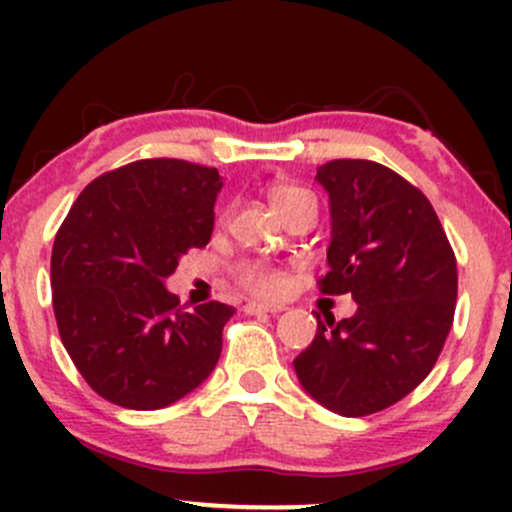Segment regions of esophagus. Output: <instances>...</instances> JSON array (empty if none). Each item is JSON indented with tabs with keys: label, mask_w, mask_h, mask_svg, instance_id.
<instances>
[{
	"label": "esophagus",
	"mask_w": 512,
	"mask_h": 512,
	"mask_svg": "<svg viewBox=\"0 0 512 512\" xmlns=\"http://www.w3.org/2000/svg\"><path fill=\"white\" fill-rule=\"evenodd\" d=\"M245 315H262V313H281L284 305H269V303H260V301H248L243 305Z\"/></svg>",
	"instance_id": "34e87169"
}]
</instances>
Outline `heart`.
<instances>
[{
	"label": "heart",
	"instance_id": "b5f03b06",
	"mask_svg": "<svg viewBox=\"0 0 512 512\" xmlns=\"http://www.w3.org/2000/svg\"><path fill=\"white\" fill-rule=\"evenodd\" d=\"M269 202L272 207L279 211H284L286 207H291L293 202L298 199L310 197L308 192L301 190V187L289 185V182H276V185L269 187ZM238 281L243 289H248L250 293H257V296H279L284 291V276H281L276 269L264 267V264H255V262H245L238 267Z\"/></svg>",
	"mask_w": 512,
	"mask_h": 512
}]
</instances>
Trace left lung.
I'll return each instance as SVG.
<instances>
[{"label": "left lung", "mask_w": 512, "mask_h": 512, "mask_svg": "<svg viewBox=\"0 0 512 512\" xmlns=\"http://www.w3.org/2000/svg\"><path fill=\"white\" fill-rule=\"evenodd\" d=\"M330 195L327 296L351 293L356 313L317 317L296 356L298 380L342 416H368L407 397L436 366L452 327L457 262L436 211L395 170L361 158L317 168Z\"/></svg>", "instance_id": "8db88e82"}]
</instances>
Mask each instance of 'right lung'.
Segmentation results:
<instances>
[{"label":"right lung","instance_id":"obj_1","mask_svg":"<svg viewBox=\"0 0 512 512\" xmlns=\"http://www.w3.org/2000/svg\"><path fill=\"white\" fill-rule=\"evenodd\" d=\"M216 168L146 158L96 178L52 245L57 330L84 380L125 409H163L209 378L236 310H182L163 281L214 231Z\"/></svg>","mask_w":512,"mask_h":512}]
</instances>
